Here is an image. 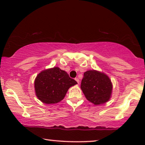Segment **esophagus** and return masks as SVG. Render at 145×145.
<instances>
[{
	"label": "esophagus",
	"mask_w": 145,
	"mask_h": 145,
	"mask_svg": "<svg viewBox=\"0 0 145 145\" xmlns=\"http://www.w3.org/2000/svg\"><path fill=\"white\" fill-rule=\"evenodd\" d=\"M75 80H76V81H77V82L78 83V84H79V79H78V78H75Z\"/></svg>",
	"instance_id": "esophagus-1"
}]
</instances>
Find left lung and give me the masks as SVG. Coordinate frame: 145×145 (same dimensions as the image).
Wrapping results in <instances>:
<instances>
[{
    "label": "left lung",
    "instance_id": "1",
    "mask_svg": "<svg viewBox=\"0 0 145 145\" xmlns=\"http://www.w3.org/2000/svg\"><path fill=\"white\" fill-rule=\"evenodd\" d=\"M80 88L88 101L100 105L111 99L112 85L107 75L93 70L84 72Z\"/></svg>",
    "mask_w": 145,
    "mask_h": 145
}]
</instances>
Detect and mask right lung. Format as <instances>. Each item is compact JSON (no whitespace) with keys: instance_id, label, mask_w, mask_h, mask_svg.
<instances>
[{"instance_id":"obj_1","label":"right lung","mask_w":145,"mask_h":145,"mask_svg":"<svg viewBox=\"0 0 145 145\" xmlns=\"http://www.w3.org/2000/svg\"><path fill=\"white\" fill-rule=\"evenodd\" d=\"M65 71L58 67L43 70L36 77L34 88L38 99L46 104L59 102L71 86L77 84Z\"/></svg>"}]
</instances>
